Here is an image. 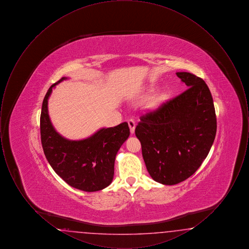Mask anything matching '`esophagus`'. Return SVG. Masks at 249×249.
<instances>
[{
    "instance_id": "esophagus-1",
    "label": "esophagus",
    "mask_w": 249,
    "mask_h": 249,
    "mask_svg": "<svg viewBox=\"0 0 249 249\" xmlns=\"http://www.w3.org/2000/svg\"><path fill=\"white\" fill-rule=\"evenodd\" d=\"M128 124H129V127H130V133L133 134L134 130H135V121H134V119H129Z\"/></svg>"
}]
</instances>
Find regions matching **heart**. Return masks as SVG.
I'll return each instance as SVG.
<instances>
[{"mask_svg": "<svg viewBox=\"0 0 249 249\" xmlns=\"http://www.w3.org/2000/svg\"><path fill=\"white\" fill-rule=\"evenodd\" d=\"M164 100V96L163 95H159V96H157L156 98H154L152 101H151V103H150V107H154L156 106H158L160 103H161L162 101Z\"/></svg>", "mask_w": 249, "mask_h": 249, "instance_id": "heart-1", "label": "heart"}]
</instances>
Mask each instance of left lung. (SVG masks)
Instances as JSON below:
<instances>
[{
	"mask_svg": "<svg viewBox=\"0 0 249 249\" xmlns=\"http://www.w3.org/2000/svg\"><path fill=\"white\" fill-rule=\"evenodd\" d=\"M177 75L189 89L142 115L135 128L146 169L163 185H176L191 177L207 157L216 133L207 85L190 72Z\"/></svg>",
	"mask_w": 249,
	"mask_h": 249,
	"instance_id": "left-lung-1",
	"label": "left lung"
}]
</instances>
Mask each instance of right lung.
Segmentation results:
<instances>
[{"label":"right lung","instance_id":"add662e5","mask_svg":"<svg viewBox=\"0 0 249 249\" xmlns=\"http://www.w3.org/2000/svg\"><path fill=\"white\" fill-rule=\"evenodd\" d=\"M62 77L53 84L44 98L40 118L41 142L44 153L56 174L77 190L92 192L108 187L114 178L116 156L130 136L127 122L103 128L83 140H69L54 129L48 115V98Z\"/></svg>","mask_w":249,"mask_h":249}]
</instances>
